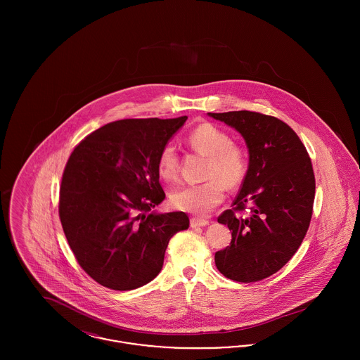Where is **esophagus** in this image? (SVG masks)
<instances>
[{"mask_svg":"<svg viewBox=\"0 0 360 360\" xmlns=\"http://www.w3.org/2000/svg\"><path fill=\"white\" fill-rule=\"evenodd\" d=\"M209 221L206 219H201V217H191L190 219V226L191 228H197V226H205Z\"/></svg>","mask_w":360,"mask_h":360,"instance_id":"obj_1","label":"esophagus"}]
</instances>
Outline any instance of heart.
Listing matches in <instances>:
<instances>
[{"label": "heart", "mask_w": 360, "mask_h": 360, "mask_svg": "<svg viewBox=\"0 0 360 360\" xmlns=\"http://www.w3.org/2000/svg\"><path fill=\"white\" fill-rule=\"evenodd\" d=\"M193 150L207 156L205 178L198 185L174 188L170 202L174 207L204 214L223 202L226 188H238L248 172V159L239 144L217 125L204 122L195 127L188 137ZM178 155L172 144H166L158 156V172L165 181H174L178 175Z\"/></svg>", "instance_id": "b5f03b06"}]
</instances>
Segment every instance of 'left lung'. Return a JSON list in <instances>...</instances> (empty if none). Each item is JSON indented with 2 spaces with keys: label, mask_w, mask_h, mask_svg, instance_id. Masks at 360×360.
Returning <instances> with one entry per match:
<instances>
[{
  "label": "left lung",
  "mask_w": 360,
  "mask_h": 360,
  "mask_svg": "<svg viewBox=\"0 0 360 360\" xmlns=\"http://www.w3.org/2000/svg\"><path fill=\"white\" fill-rule=\"evenodd\" d=\"M207 115L235 128L250 154L233 209L217 219L232 240L214 262L232 281H262L290 260L308 232L316 190L311 162L300 137L276 117L250 110ZM247 205L244 218L239 213Z\"/></svg>",
  "instance_id": "obj_1"
}]
</instances>
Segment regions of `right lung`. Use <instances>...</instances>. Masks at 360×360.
Listing matches in <instances>:
<instances>
[{
  "label": "right lung",
  "mask_w": 360,
  "mask_h": 360,
  "mask_svg": "<svg viewBox=\"0 0 360 360\" xmlns=\"http://www.w3.org/2000/svg\"><path fill=\"white\" fill-rule=\"evenodd\" d=\"M186 120L115 121L70 155L59 191L60 223L79 266L108 289L151 282L170 239L188 228L184 212H153L166 197L158 156Z\"/></svg>",
  "instance_id": "right-lung-1"
}]
</instances>
